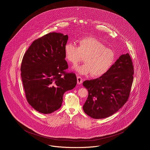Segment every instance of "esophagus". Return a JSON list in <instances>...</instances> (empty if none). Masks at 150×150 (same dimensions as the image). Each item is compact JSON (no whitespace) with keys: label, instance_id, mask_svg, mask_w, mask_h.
<instances>
[{"label":"esophagus","instance_id":"esophagus-1","mask_svg":"<svg viewBox=\"0 0 150 150\" xmlns=\"http://www.w3.org/2000/svg\"><path fill=\"white\" fill-rule=\"evenodd\" d=\"M77 83H78V84H81L83 82V79L81 77L77 76Z\"/></svg>","mask_w":150,"mask_h":150}]
</instances>
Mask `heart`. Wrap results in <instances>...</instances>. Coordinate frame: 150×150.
<instances>
[{
    "label": "heart",
    "instance_id": "obj_1",
    "mask_svg": "<svg viewBox=\"0 0 150 150\" xmlns=\"http://www.w3.org/2000/svg\"><path fill=\"white\" fill-rule=\"evenodd\" d=\"M79 47L74 43L67 42L64 47L66 59L73 65L81 62L84 57L85 63L75 67L81 74L91 73L95 77L103 76L115 62L114 51L95 38L87 36L79 40Z\"/></svg>",
    "mask_w": 150,
    "mask_h": 150
}]
</instances>
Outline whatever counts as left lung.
I'll use <instances>...</instances> for the list:
<instances>
[{
  "mask_svg": "<svg viewBox=\"0 0 150 150\" xmlns=\"http://www.w3.org/2000/svg\"><path fill=\"white\" fill-rule=\"evenodd\" d=\"M133 74L132 61L127 53L121 55L103 76L84 81L88 91L84 111L95 119L106 118L118 111L128 99Z\"/></svg>",
  "mask_w": 150,
  "mask_h": 150,
  "instance_id": "1",
  "label": "left lung"
}]
</instances>
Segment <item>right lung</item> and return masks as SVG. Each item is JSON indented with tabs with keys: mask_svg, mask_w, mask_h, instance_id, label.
Wrapping results in <instances>:
<instances>
[{
	"mask_svg": "<svg viewBox=\"0 0 150 150\" xmlns=\"http://www.w3.org/2000/svg\"><path fill=\"white\" fill-rule=\"evenodd\" d=\"M67 40V35L49 33L35 40L23 55L21 74L26 98L41 113L59 109L64 92L77 84L76 74L66 72L68 64L64 47Z\"/></svg>",
	"mask_w": 150,
	"mask_h": 150,
	"instance_id": "right-lung-1",
	"label": "right lung"
}]
</instances>
